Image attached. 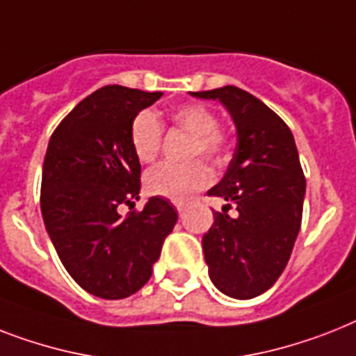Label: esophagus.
Returning a JSON list of instances; mask_svg holds the SVG:
<instances>
[{
	"label": "esophagus",
	"mask_w": 356,
	"mask_h": 356,
	"mask_svg": "<svg viewBox=\"0 0 356 356\" xmlns=\"http://www.w3.org/2000/svg\"><path fill=\"white\" fill-rule=\"evenodd\" d=\"M188 208H190V207H188L186 203H179V204H177V212H179V216H184V212H186Z\"/></svg>",
	"instance_id": "esophagus-1"
}]
</instances>
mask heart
Returning <instances> with one entry per match:
<instances>
[{
    "instance_id": "heart-1",
    "label": "heart",
    "mask_w": 356,
    "mask_h": 356,
    "mask_svg": "<svg viewBox=\"0 0 356 356\" xmlns=\"http://www.w3.org/2000/svg\"><path fill=\"white\" fill-rule=\"evenodd\" d=\"M172 122L186 131L192 140L188 144V159L203 155L208 163L223 164L228 155V135L218 126V115L204 104H181L170 113ZM129 143L140 163H153L163 144V124L152 111L137 113L129 128ZM210 172L203 161L186 164H161L146 175V190L152 195L183 203L210 183Z\"/></svg>"
}]
</instances>
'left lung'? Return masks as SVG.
Masks as SVG:
<instances>
[{
	"label": "left lung",
	"mask_w": 356,
	"mask_h": 356,
	"mask_svg": "<svg viewBox=\"0 0 356 356\" xmlns=\"http://www.w3.org/2000/svg\"><path fill=\"white\" fill-rule=\"evenodd\" d=\"M192 97L219 100L238 131L225 177L208 190L227 201L203 236L208 274L230 298H256L282 276L300 232L305 177L298 149L287 124L243 89L225 86ZM232 206L236 218L226 213Z\"/></svg>",
	"instance_id": "obj_1"
}]
</instances>
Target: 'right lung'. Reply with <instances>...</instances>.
Returning a JSON list of instances; mask_svg holds the SVG:
<instances>
[{"mask_svg": "<svg viewBox=\"0 0 356 356\" xmlns=\"http://www.w3.org/2000/svg\"><path fill=\"white\" fill-rule=\"evenodd\" d=\"M161 97L124 86L100 88L76 104L49 140L40 195L43 223L71 278L98 298H128L143 289L177 223L173 204L157 195L143 212L118 213L140 192L131 120Z\"/></svg>", "mask_w": 356, "mask_h": 356, "instance_id": "right-lung-1", "label": "right lung"}]
</instances>
